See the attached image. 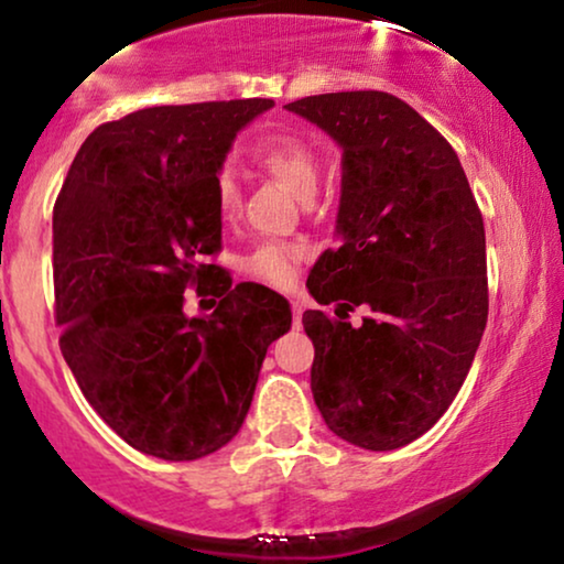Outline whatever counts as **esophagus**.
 Here are the masks:
<instances>
[{
    "mask_svg": "<svg viewBox=\"0 0 564 564\" xmlns=\"http://www.w3.org/2000/svg\"><path fill=\"white\" fill-rule=\"evenodd\" d=\"M300 321H303V303L292 300V323H295V328H300Z\"/></svg>",
    "mask_w": 564,
    "mask_h": 564,
    "instance_id": "34e87169",
    "label": "esophagus"
}]
</instances>
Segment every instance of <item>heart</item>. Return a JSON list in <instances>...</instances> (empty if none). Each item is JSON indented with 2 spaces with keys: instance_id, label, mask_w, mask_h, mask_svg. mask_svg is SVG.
<instances>
[{
  "instance_id": "b5f03b06",
  "label": "heart",
  "mask_w": 564,
  "mask_h": 564,
  "mask_svg": "<svg viewBox=\"0 0 564 564\" xmlns=\"http://www.w3.org/2000/svg\"><path fill=\"white\" fill-rule=\"evenodd\" d=\"M253 159L300 199H311L318 187V153L303 138L290 133L269 135L257 145ZM215 203L223 218H234L238 210V184L230 172H220L215 180ZM305 257V246L300 243H261L251 257H246V272L272 288H290L297 280V269Z\"/></svg>"
}]
</instances>
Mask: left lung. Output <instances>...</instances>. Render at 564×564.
Instances as JSON below:
<instances>
[{
  "label": "left lung",
  "instance_id": "8db88e82",
  "mask_svg": "<svg viewBox=\"0 0 564 564\" xmlns=\"http://www.w3.org/2000/svg\"><path fill=\"white\" fill-rule=\"evenodd\" d=\"M344 149L338 249L307 290L311 390L326 426L390 452L434 426L473 367L488 323L480 207L457 153L388 91H334L284 105ZM368 315L354 329L348 313Z\"/></svg>",
  "mask_w": 564,
  "mask_h": 564
}]
</instances>
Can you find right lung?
Segmentation results:
<instances>
[{"instance_id": "right-lung-1", "label": "right lung", "mask_w": 564, "mask_h": 564, "mask_svg": "<svg viewBox=\"0 0 564 564\" xmlns=\"http://www.w3.org/2000/svg\"><path fill=\"white\" fill-rule=\"evenodd\" d=\"M272 99L145 107L91 130L53 207L61 354L115 434L151 457L218 452L251 408L290 303L207 264L223 246L215 180ZM210 296L189 319L183 290ZM205 303V300H199Z\"/></svg>"}]
</instances>
